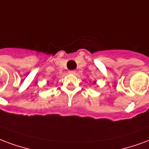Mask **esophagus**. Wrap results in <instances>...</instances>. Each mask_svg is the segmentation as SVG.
Segmentation results:
<instances>
[{"mask_svg": "<svg viewBox=\"0 0 149 149\" xmlns=\"http://www.w3.org/2000/svg\"><path fill=\"white\" fill-rule=\"evenodd\" d=\"M69 73L71 74H75L76 71L75 70H70V71H69Z\"/></svg>", "mask_w": 149, "mask_h": 149, "instance_id": "obj_1", "label": "esophagus"}]
</instances>
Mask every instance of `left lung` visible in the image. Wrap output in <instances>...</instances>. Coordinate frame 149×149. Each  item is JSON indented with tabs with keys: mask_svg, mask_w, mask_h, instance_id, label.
I'll return each mask as SVG.
<instances>
[{
	"mask_svg": "<svg viewBox=\"0 0 149 149\" xmlns=\"http://www.w3.org/2000/svg\"><path fill=\"white\" fill-rule=\"evenodd\" d=\"M95 83H96V82H94V84H95Z\"/></svg>",
	"mask_w": 149,
	"mask_h": 149,
	"instance_id": "left-lung-1",
	"label": "left lung"
}]
</instances>
